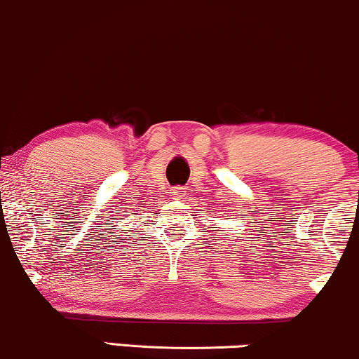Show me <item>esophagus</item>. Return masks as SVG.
Listing matches in <instances>:
<instances>
[{"instance_id":"34e87169","label":"esophagus","mask_w":359,"mask_h":359,"mask_svg":"<svg viewBox=\"0 0 359 359\" xmlns=\"http://www.w3.org/2000/svg\"><path fill=\"white\" fill-rule=\"evenodd\" d=\"M171 196H173V198H176V199H181V198H184V196H186V191H184L183 186H175V188L171 189Z\"/></svg>"}]
</instances>
